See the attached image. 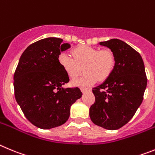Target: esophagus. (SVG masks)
Returning a JSON list of instances; mask_svg holds the SVG:
<instances>
[{
    "instance_id": "esophagus-1",
    "label": "esophagus",
    "mask_w": 155,
    "mask_h": 155,
    "mask_svg": "<svg viewBox=\"0 0 155 155\" xmlns=\"http://www.w3.org/2000/svg\"><path fill=\"white\" fill-rule=\"evenodd\" d=\"M80 90L81 91H82V93H86V92H87L88 90H89L88 89H86V88H84V87H82Z\"/></svg>"
}]
</instances>
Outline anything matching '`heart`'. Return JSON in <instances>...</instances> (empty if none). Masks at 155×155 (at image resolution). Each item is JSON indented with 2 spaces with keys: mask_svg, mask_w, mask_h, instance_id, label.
I'll list each match as a JSON object with an SVG mask.
<instances>
[{
  "mask_svg": "<svg viewBox=\"0 0 155 155\" xmlns=\"http://www.w3.org/2000/svg\"><path fill=\"white\" fill-rule=\"evenodd\" d=\"M72 57L62 53L58 58L67 76L70 79L77 77L82 72V68L86 73L82 77L72 79V86H91L97 79L100 82L107 80L114 72L116 58L110 50L82 45L72 50Z\"/></svg>",
  "mask_w": 155,
  "mask_h": 155,
  "instance_id": "b5f03b06",
  "label": "heart"
}]
</instances>
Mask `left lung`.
Segmentation results:
<instances>
[{
	"label": "left lung",
	"instance_id": "left-lung-1",
	"mask_svg": "<svg viewBox=\"0 0 155 155\" xmlns=\"http://www.w3.org/2000/svg\"><path fill=\"white\" fill-rule=\"evenodd\" d=\"M115 55L111 76L93 89L95 103L90 108L93 124L117 130L127 124L141 104L147 79L143 59L129 45L114 38L100 42Z\"/></svg>",
	"mask_w": 155,
	"mask_h": 155
}]
</instances>
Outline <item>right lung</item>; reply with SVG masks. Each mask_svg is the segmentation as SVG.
Wrapping results in <instances>:
<instances>
[{
    "label": "right lung",
    "instance_id": "add662e5",
    "mask_svg": "<svg viewBox=\"0 0 155 155\" xmlns=\"http://www.w3.org/2000/svg\"><path fill=\"white\" fill-rule=\"evenodd\" d=\"M69 48L70 45L58 38L39 40L24 51L15 70L17 103L26 118L41 129L65 124L72 104L83 95L78 87H62L69 78L58 58L61 51Z\"/></svg>",
    "mask_w": 155,
    "mask_h": 155
}]
</instances>
